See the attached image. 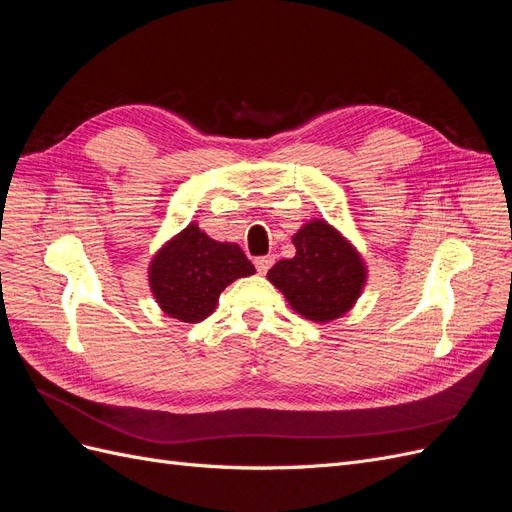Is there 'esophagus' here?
Wrapping results in <instances>:
<instances>
[{"instance_id":"1","label":"esophagus","mask_w":512,"mask_h":512,"mask_svg":"<svg viewBox=\"0 0 512 512\" xmlns=\"http://www.w3.org/2000/svg\"><path fill=\"white\" fill-rule=\"evenodd\" d=\"M254 265H256L260 275H265L271 269V265H273V256H260V258L254 260Z\"/></svg>"}]
</instances>
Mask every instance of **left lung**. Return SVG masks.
I'll return each instance as SVG.
<instances>
[{
    "label": "left lung",
    "mask_w": 512,
    "mask_h": 512,
    "mask_svg": "<svg viewBox=\"0 0 512 512\" xmlns=\"http://www.w3.org/2000/svg\"><path fill=\"white\" fill-rule=\"evenodd\" d=\"M297 254L269 269L267 280L299 316L324 324L348 314L367 284V262L354 243L322 218L292 235Z\"/></svg>",
    "instance_id": "8db88e82"
}]
</instances>
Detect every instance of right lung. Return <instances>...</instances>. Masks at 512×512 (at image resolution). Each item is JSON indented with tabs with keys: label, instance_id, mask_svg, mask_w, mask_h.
<instances>
[{
	"label": "right lung",
	"instance_id": "1",
	"mask_svg": "<svg viewBox=\"0 0 512 512\" xmlns=\"http://www.w3.org/2000/svg\"><path fill=\"white\" fill-rule=\"evenodd\" d=\"M254 273L237 243L215 241L192 222L151 256L147 280L166 316L194 324L215 312L228 284Z\"/></svg>",
	"mask_w": 512,
	"mask_h": 512
}]
</instances>
